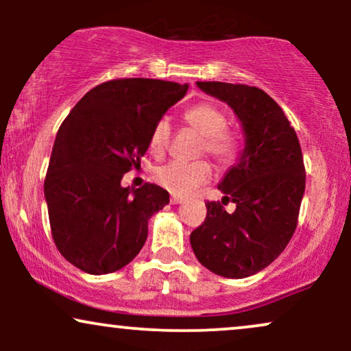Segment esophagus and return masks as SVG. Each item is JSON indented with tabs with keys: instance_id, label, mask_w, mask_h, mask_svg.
<instances>
[{
	"instance_id": "obj_1",
	"label": "esophagus",
	"mask_w": 351,
	"mask_h": 351,
	"mask_svg": "<svg viewBox=\"0 0 351 351\" xmlns=\"http://www.w3.org/2000/svg\"><path fill=\"white\" fill-rule=\"evenodd\" d=\"M170 201H171V204H181V203H184V199L180 198V196H171Z\"/></svg>"
}]
</instances>
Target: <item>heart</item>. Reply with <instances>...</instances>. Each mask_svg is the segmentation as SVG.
Wrapping results in <instances>:
<instances>
[{
    "label": "heart",
    "instance_id": "1",
    "mask_svg": "<svg viewBox=\"0 0 351 351\" xmlns=\"http://www.w3.org/2000/svg\"><path fill=\"white\" fill-rule=\"evenodd\" d=\"M184 123L203 136L201 153H208L217 163L226 167L236 162L241 153V140L226 127V114L211 102H198L183 115ZM171 138V123L167 119L156 120L150 132V148L162 153ZM211 178V165L206 160L198 162H173L155 170L156 183L176 196H188Z\"/></svg>",
    "mask_w": 351,
    "mask_h": 351
}]
</instances>
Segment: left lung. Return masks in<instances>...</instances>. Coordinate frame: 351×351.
Wrapping results in <instances>:
<instances>
[{
    "mask_svg": "<svg viewBox=\"0 0 351 351\" xmlns=\"http://www.w3.org/2000/svg\"><path fill=\"white\" fill-rule=\"evenodd\" d=\"M234 108L245 134L241 162L208 201L203 224L189 236L195 256L211 272L243 279L274 263L292 239L305 191V167L295 130L279 104L245 84L198 82ZM232 200L234 213L223 204Z\"/></svg>",
    "mask_w": 351,
    "mask_h": 351,
    "instance_id": "left-lung-1",
    "label": "left lung"
}]
</instances>
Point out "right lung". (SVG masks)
Wrapping results in <instances>:
<instances>
[{
    "label": "right lung",
    "mask_w": 351,
    "mask_h": 351,
    "mask_svg": "<svg viewBox=\"0 0 351 351\" xmlns=\"http://www.w3.org/2000/svg\"><path fill=\"white\" fill-rule=\"evenodd\" d=\"M188 86L160 79H112L95 86L60 125L44 180L49 224L64 259L102 276L143 247L148 219L170 203L156 184H120L140 165L156 120Z\"/></svg>",
    "instance_id": "1"
}]
</instances>
